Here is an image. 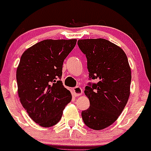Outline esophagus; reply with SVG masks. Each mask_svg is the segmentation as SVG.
Instances as JSON below:
<instances>
[{"label": "esophagus", "instance_id": "obj_1", "mask_svg": "<svg viewBox=\"0 0 151 151\" xmlns=\"http://www.w3.org/2000/svg\"><path fill=\"white\" fill-rule=\"evenodd\" d=\"M73 91L74 94H75V96H76V97H78V96L81 95L82 93H83V90L79 86H76L75 88H73Z\"/></svg>", "mask_w": 151, "mask_h": 151}]
</instances>
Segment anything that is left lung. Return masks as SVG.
<instances>
[{"mask_svg":"<svg viewBox=\"0 0 151 151\" xmlns=\"http://www.w3.org/2000/svg\"><path fill=\"white\" fill-rule=\"evenodd\" d=\"M78 45L86 57L88 77L98 81L85 88L90 107L82 111V119L89 128L104 129L117 120L128 102L131 68L122 48L108 40L81 39Z\"/></svg>","mask_w":151,"mask_h":151,"instance_id":"1","label":"left lung"}]
</instances>
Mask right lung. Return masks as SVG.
Returning <instances> with one entry per match:
<instances>
[{"instance_id": "right-lung-1", "label": "right lung", "mask_w": 151, "mask_h": 151, "mask_svg": "<svg viewBox=\"0 0 151 151\" xmlns=\"http://www.w3.org/2000/svg\"><path fill=\"white\" fill-rule=\"evenodd\" d=\"M76 39H47L24 51L17 69L18 94L23 108L35 123L50 127L60 122L72 99L60 81L65 59Z\"/></svg>"}]
</instances>
